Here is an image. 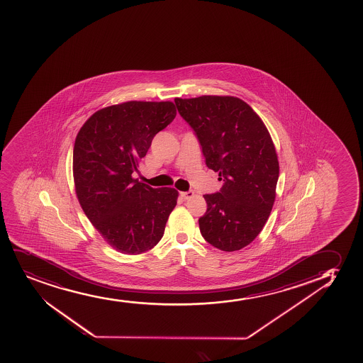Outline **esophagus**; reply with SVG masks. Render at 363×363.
Segmentation results:
<instances>
[{
  "mask_svg": "<svg viewBox=\"0 0 363 363\" xmlns=\"http://www.w3.org/2000/svg\"><path fill=\"white\" fill-rule=\"evenodd\" d=\"M193 196H194V191H181V196H182L184 199H191Z\"/></svg>",
  "mask_w": 363,
  "mask_h": 363,
  "instance_id": "esophagus-1",
  "label": "esophagus"
}]
</instances>
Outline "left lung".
Returning <instances> with one entry per match:
<instances>
[{
	"label": "left lung",
	"instance_id": "obj_1",
	"mask_svg": "<svg viewBox=\"0 0 363 363\" xmlns=\"http://www.w3.org/2000/svg\"><path fill=\"white\" fill-rule=\"evenodd\" d=\"M179 116L199 141L205 164L223 186L205 194L201 235L222 251H237L261 233L275 200L279 162L258 114L240 99L204 95L175 99Z\"/></svg>",
	"mask_w": 363,
	"mask_h": 363
}]
</instances>
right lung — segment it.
<instances>
[{"label": "right lung", "mask_w": 363, "mask_h": 363, "mask_svg": "<svg viewBox=\"0 0 363 363\" xmlns=\"http://www.w3.org/2000/svg\"><path fill=\"white\" fill-rule=\"evenodd\" d=\"M175 117L170 101L123 102L95 112L76 138L78 201L101 237L119 252H146L163 238L179 193L141 184L133 174L139 172L155 135Z\"/></svg>", "instance_id": "1"}]
</instances>
